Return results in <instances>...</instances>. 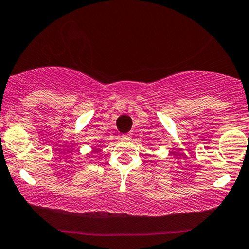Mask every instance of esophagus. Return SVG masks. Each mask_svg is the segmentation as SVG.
<instances>
[{"label":"esophagus","mask_w":249,"mask_h":249,"mask_svg":"<svg viewBox=\"0 0 249 249\" xmlns=\"http://www.w3.org/2000/svg\"><path fill=\"white\" fill-rule=\"evenodd\" d=\"M130 138H131V134H130V133L123 135V139H130Z\"/></svg>","instance_id":"1"}]
</instances>
